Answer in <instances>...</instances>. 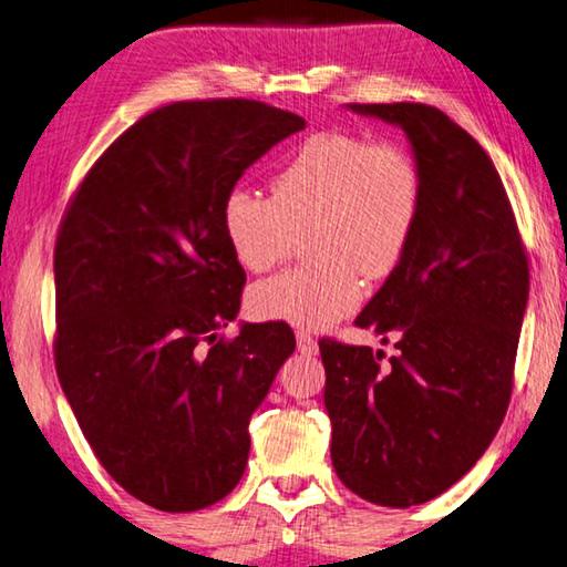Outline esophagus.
Instances as JSON below:
<instances>
[{
	"label": "esophagus",
	"mask_w": 567,
	"mask_h": 567,
	"mask_svg": "<svg viewBox=\"0 0 567 567\" xmlns=\"http://www.w3.org/2000/svg\"><path fill=\"white\" fill-rule=\"evenodd\" d=\"M297 350L305 352V354H315V352H318V340H315L310 332L297 330Z\"/></svg>",
	"instance_id": "obj_1"
}]
</instances>
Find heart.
Returning a JSON list of instances; mask_svg holds the SVG:
<instances>
[{
    "instance_id": "obj_1",
    "label": "heart",
    "mask_w": 567,
    "mask_h": 567,
    "mask_svg": "<svg viewBox=\"0 0 567 567\" xmlns=\"http://www.w3.org/2000/svg\"><path fill=\"white\" fill-rule=\"evenodd\" d=\"M422 172L400 140L315 132L272 177V197L233 187L223 229L247 272H267L305 235L312 262L249 287L255 320L330 328L362 302L364 282H382L410 252L422 217Z\"/></svg>"
}]
</instances>
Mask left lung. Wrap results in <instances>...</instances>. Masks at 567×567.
Masks as SVG:
<instances>
[{"instance_id":"left-lung-1","label":"left lung","mask_w":567,"mask_h":567,"mask_svg":"<svg viewBox=\"0 0 567 567\" xmlns=\"http://www.w3.org/2000/svg\"><path fill=\"white\" fill-rule=\"evenodd\" d=\"M400 124L422 172L410 252L354 324L395 354L320 340L334 473L364 501L420 505L473 467L511 405L527 252L487 152L420 102L350 104Z\"/></svg>"}]
</instances>
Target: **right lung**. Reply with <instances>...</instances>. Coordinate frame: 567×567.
<instances>
[{
	"instance_id": "right-lung-1",
	"label": "right lung",
	"mask_w": 567,
	"mask_h": 567,
	"mask_svg": "<svg viewBox=\"0 0 567 567\" xmlns=\"http://www.w3.org/2000/svg\"><path fill=\"white\" fill-rule=\"evenodd\" d=\"M300 130L257 100L165 104L102 152L64 209L56 378L102 467L157 511L233 493L249 417L295 350L280 322L219 330L247 280L223 229L227 192Z\"/></svg>"
}]
</instances>
